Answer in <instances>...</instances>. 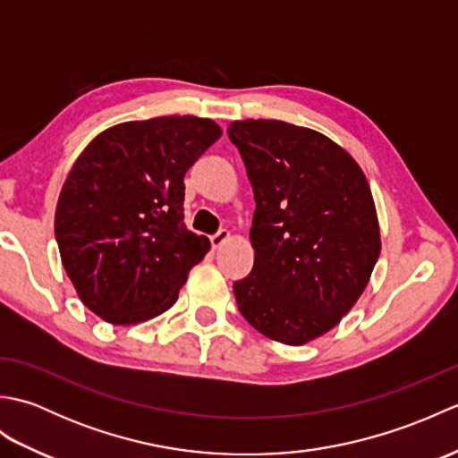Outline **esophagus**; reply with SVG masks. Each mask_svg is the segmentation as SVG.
Listing matches in <instances>:
<instances>
[{
	"label": "esophagus",
	"mask_w": 458,
	"mask_h": 458,
	"mask_svg": "<svg viewBox=\"0 0 458 458\" xmlns=\"http://www.w3.org/2000/svg\"><path fill=\"white\" fill-rule=\"evenodd\" d=\"M226 240H230V232H228V230H218L216 234L210 236V246H212V250H218Z\"/></svg>",
	"instance_id": "esophagus-1"
}]
</instances>
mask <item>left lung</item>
<instances>
[{"label":"left lung","instance_id":"left-lung-1","mask_svg":"<svg viewBox=\"0 0 458 458\" xmlns=\"http://www.w3.org/2000/svg\"><path fill=\"white\" fill-rule=\"evenodd\" d=\"M244 159L256 212L254 267L234 284L242 317L299 346L340 323L366 289L379 226L360 165L327 135L277 120L228 125Z\"/></svg>","mask_w":458,"mask_h":458}]
</instances>
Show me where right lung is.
<instances>
[{"label":"right lung","instance_id":"right-lung-1","mask_svg":"<svg viewBox=\"0 0 458 458\" xmlns=\"http://www.w3.org/2000/svg\"><path fill=\"white\" fill-rule=\"evenodd\" d=\"M222 135L194 115L125 122L86 145L63 184L55 236L92 313L138 325L174 305L210 250L184 226V173Z\"/></svg>","mask_w":458,"mask_h":458}]
</instances>
